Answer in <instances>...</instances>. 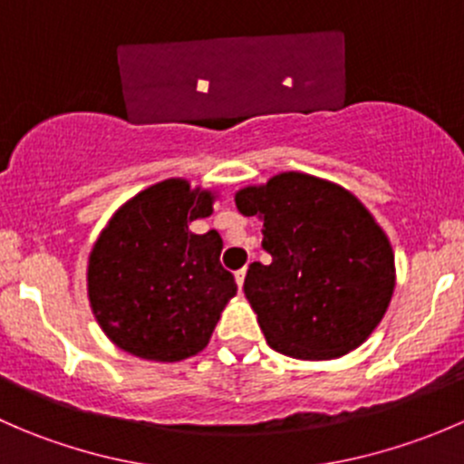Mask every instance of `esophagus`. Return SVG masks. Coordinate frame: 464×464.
<instances>
[{
	"mask_svg": "<svg viewBox=\"0 0 464 464\" xmlns=\"http://www.w3.org/2000/svg\"><path fill=\"white\" fill-rule=\"evenodd\" d=\"M245 276H246V266H242V269L236 271V283L240 289H242V285H245Z\"/></svg>",
	"mask_w": 464,
	"mask_h": 464,
	"instance_id": "obj_1",
	"label": "esophagus"
}]
</instances>
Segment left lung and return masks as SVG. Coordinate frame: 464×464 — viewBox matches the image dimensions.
Masks as SVG:
<instances>
[{"mask_svg":"<svg viewBox=\"0 0 464 464\" xmlns=\"http://www.w3.org/2000/svg\"><path fill=\"white\" fill-rule=\"evenodd\" d=\"M236 206L262 219V249L271 256L269 265L251 262L245 278L266 343L310 362L359 348L395 289V256L371 210L305 172L246 186Z\"/></svg>","mask_w":464,"mask_h":464,"instance_id":"1","label":"left lung"}]
</instances>
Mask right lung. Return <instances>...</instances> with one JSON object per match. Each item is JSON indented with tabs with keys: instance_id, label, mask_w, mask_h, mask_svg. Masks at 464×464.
<instances>
[{
	"instance_id": "obj_1",
	"label": "right lung",
	"mask_w": 464,
	"mask_h": 464,
	"mask_svg": "<svg viewBox=\"0 0 464 464\" xmlns=\"http://www.w3.org/2000/svg\"><path fill=\"white\" fill-rule=\"evenodd\" d=\"M213 190L166 179L114 213L89 254V305L107 339L134 357L181 362L202 353L237 285L219 262L218 231L188 228L213 213Z\"/></svg>"
}]
</instances>
